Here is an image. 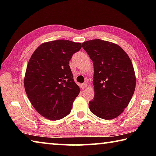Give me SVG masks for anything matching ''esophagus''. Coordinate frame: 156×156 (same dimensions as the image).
Masks as SVG:
<instances>
[{
  "label": "esophagus",
  "mask_w": 156,
  "mask_h": 156,
  "mask_svg": "<svg viewBox=\"0 0 156 156\" xmlns=\"http://www.w3.org/2000/svg\"><path fill=\"white\" fill-rule=\"evenodd\" d=\"M87 87V83L82 84V88H83V89H86Z\"/></svg>",
  "instance_id": "1"
}]
</instances>
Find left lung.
I'll use <instances>...</instances> for the list:
<instances>
[{
    "label": "left lung",
    "instance_id": "left-lung-1",
    "mask_svg": "<svg viewBox=\"0 0 156 156\" xmlns=\"http://www.w3.org/2000/svg\"><path fill=\"white\" fill-rule=\"evenodd\" d=\"M94 62V98L91 113L105 120L119 116L128 106L136 88V76L127 54L115 43L100 39L83 43Z\"/></svg>",
    "mask_w": 156,
    "mask_h": 156
}]
</instances>
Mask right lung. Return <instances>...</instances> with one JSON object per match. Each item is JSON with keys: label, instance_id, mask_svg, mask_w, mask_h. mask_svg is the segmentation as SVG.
Segmentation results:
<instances>
[{"label": "right lung", "instance_id": "1", "mask_svg": "<svg viewBox=\"0 0 156 156\" xmlns=\"http://www.w3.org/2000/svg\"><path fill=\"white\" fill-rule=\"evenodd\" d=\"M81 47V43L68 40L47 42L29 60L24 78L26 94L34 109L47 119H61L71 112L80 90L69 63Z\"/></svg>", "mask_w": 156, "mask_h": 156}]
</instances>
